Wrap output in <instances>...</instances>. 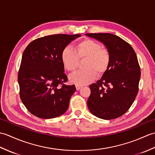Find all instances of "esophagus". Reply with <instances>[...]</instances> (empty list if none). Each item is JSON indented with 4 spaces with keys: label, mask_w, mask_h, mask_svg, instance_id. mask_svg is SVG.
Instances as JSON below:
<instances>
[{
    "label": "esophagus",
    "mask_w": 155,
    "mask_h": 155,
    "mask_svg": "<svg viewBox=\"0 0 155 155\" xmlns=\"http://www.w3.org/2000/svg\"><path fill=\"white\" fill-rule=\"evenodd\" d=\"M76 89H77V91H78L80 89V88L82 87V86H81V85H78V84H76Z\"/></svg>",
    "instance_id": "1"
}]
</instances>
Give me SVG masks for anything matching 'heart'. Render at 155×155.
<instances>
[{
	"label": "heart",
	"instance_id": "1",
	"mask_svg": "<svg viewBox=\"0 0 155 155\" xmlns=\"http://www.w3.org/2000/svg\"><path fill=\"white\" fill-rule=\"evenodd\" d=\"M61 62L66 70L73 72L77 69L79 60L85 58L84 69L69 77L71 83L84 85L93 81L96 75L102 76L110 67L111 55L108 49L90 38H84L75 45L74 50L65 47L61 52Z\"/></svg>",
	"mask_w": 155,
	"mask_h": 155
}]
</instances>
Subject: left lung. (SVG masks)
Here are the masks:
<instances>
[{"label":"left lung","instance_id":"left-lung-1","mask_svg":"<svg viewBox=\"0 0 155 155\" xmlns=\"http://www.w3.org/2000/svg\"><path fill=\"white\" fill-rule=\"evenodd\" d=\"M97 39L110 51L111 61L101 79L91 84L88 109L105 120L114 119L129 109L139 91L140 68L130 44L110 33H87Z\"/></svg>","mask_w":155,"mask_h":155}]
</instances>
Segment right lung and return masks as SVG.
I'll return each instance as SVG.
<instances>
[{
	"label": "right lung",
	"mask_w": 155,
	"mask_h": 155,
	"mask_svg": "<svg viewBox=\"0 0 155 155\" xmlns=\"http://www.w3.org/2000/svg\"><path fill=\"white\" fill-rule=\"evenodd\" d=\"M81 35L45 36L32 41L23 52L18 73L19 94L31 114L41 118L61 116L67 110L74 84L61 62V52Z\"/></svg>",
	"instance_id": "obj_1"
}]
</instances>
